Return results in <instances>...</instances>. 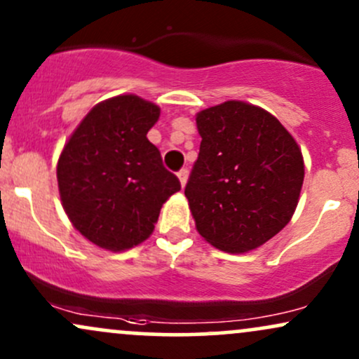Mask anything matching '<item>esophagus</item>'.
<instances>
[{"label":"esophagus","mask_w":359,"mask_h":359,"mask_svg":"<svg viewBox=\"0 0 359 359\" xmlns=\"http://www.w3.org/2000/svg\"><path fill=\"white\" fill-rule=\"evenodd\" d=\"M178 178H180V183L181 187H187V181H188V170H181L178 171Z\"/></svg>","instance_id":"obj_1"}]
</instances>
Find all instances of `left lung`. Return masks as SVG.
Returning <instances> with one entry per match:
<instances>
[{"mask_svg":"<svg viewBox=\"0 0 359 359\" xmlns=\"http://www.w3.org/2000/svg\"><path fill=\"white\" fill-rule=\"evenodd\" d=\"M200 154L184 188L198 233L229 254L290 222L304 181L301 147L262 107L226 100L196 114Z\"/></svg>","mask_w":359,"mask_h":359,"instance_id":"left-lung-1","label":"left lung"}]
</instances>
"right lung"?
<instances>
[{
  "label": "right lung",
  "mask_w": 359,
  "mask_h": 359,
  "mask_svg": "<svg viewBox=\"0 0 359 359\" xmlns=\"http://www.w3.org/2000/svg\"><path fill=\"white\" fill-rule=\"evenodd\" d=\"M159 107L141 97L99 102L74 130L57 164L62 206L72 225L100 248L122 252L149 237L180 180L146 137Z\"/></svg>",
  "instance_id": "obj_1"
}]
</instances>
